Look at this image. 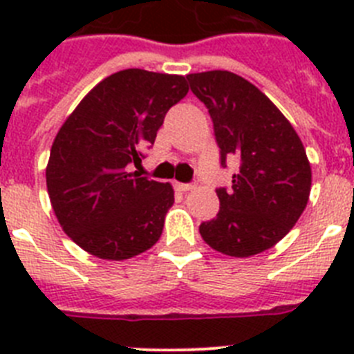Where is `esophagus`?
<instances>
[{"label": "esophagus", "instance_id": "1", "mask_svg": "<svg viewBox=\"0 0 354 354\" xmlns=\"http://www.w3.org/2000/svg\"><path fill=\"white\" fill-rule=\"evenodd\" d=\"M175 187L179 189V192H189L193 187V184H187V183H175Z\"/></svg>", "mask_w": 354, "mask_h": 354}]
</instances>
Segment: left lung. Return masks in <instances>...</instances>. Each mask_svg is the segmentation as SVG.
Listing matches in <instances>:
<instances>
[{
    "label": "left lung",
    "instance_id": "1",
    "mask_svg": "<svg viewBox=\"0 0 354 354\" xmlns=\"http://www.w3.org/2000/svg\"><path fill=\"white\" fill-rule=\"evenodd\" d=\"M211 115L220 165L236 158L232 186L218 187L220 211L200 225L211 248L250 257L271 248L299 220L312 171L303 143L280 109L245 77L228 71L187 74Z\"/></svg>",
    "mask_w": 354,
    "mask_h": 354
}]
</instances>
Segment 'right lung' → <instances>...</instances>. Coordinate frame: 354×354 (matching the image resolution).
<instances>
[{
	"mask_svg": "<svg viewBox=\"0 0 354 354\" xmlns=\"http://www.w3.org/2000/svg\"><path fill=\"white\" fill-rule=\"evenodd\" d=\"M186 93L184 76L126 68L97 84L58 131L48 193L62 228L84 252L124 261L158 243L174 189L129 165L145 158L167 111Z\"/></svg>",
	"mask_w": 354,
	"mask_h": 354,
	"instance_id": "right-lung-1",
	"label": "right lung"
}]
</instances>
